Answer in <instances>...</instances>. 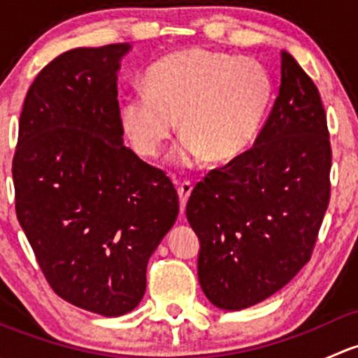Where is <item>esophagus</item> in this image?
<instances>
[{"instance_id": "1", "label": "esophagus", "mask_w": 358, "mask_h": 358, "mask_svg": "<svg viewBox=\"0 0 358 358\" xmlns=\"http://www.w3.org/2000/svg\"><path fill=\"white\" fill-rule=\"evenodd\" d=\"M192 189L194 185L190 182H182L178 183V197H180V211L183 213V209H185V204L187 201H189L190 194H192Z\"/></svg>"}]
</instances>
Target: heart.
I'll list each match as a JSON object with an SVG mask.
<instances>
[{
    "instance_id": "obj_1",
    "label": "heart",
    "mask_w": 358,
    "mask_h": 358,
    "mask_svg": "<svg viewBox=\"0 0 358 358\" xmlns=\"http://www.w3.org/2000/svg\"><path fill=\"white\" fill-rule=\"evenodd\" d=\"M143 88L121 103L126 138L140 156L156 157L178 121L183 142L176 162L192 166L202 156L223 162L243 154L259 133L275 86L259 60L190 48L157 60Z\"/></svg>"
}]
</instances>
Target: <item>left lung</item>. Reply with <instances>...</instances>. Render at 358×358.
Segmentation results:
<instances>
[{
  "label": "left lung",
  "instance_id": "left-lung-1",
  "mask_svg": "<svg viewBox=\"0 0 358 358\" xmlns=\"http://www.w3.org/2000/svg\"><path fill=\"white\" fill-rule=\"evenodd\" d=\"M280 88L251 149L208 173L187 202L197 275L222 310L282 289L308 263L329 204L331 143L319 90L287 52Z\"/></svg>",
  "mask_w": 358,
  "mask_h": 358
}]
</instances>
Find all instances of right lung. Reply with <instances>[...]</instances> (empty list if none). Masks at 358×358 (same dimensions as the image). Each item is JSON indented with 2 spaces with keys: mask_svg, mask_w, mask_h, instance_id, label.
Instances as JSON below:
<instances>
[{
  "mask_svg": "<svg viewBox=\"0 0 358 358\" xmlns=\"http://www.w3.org/2000/svg\"><path fill=\"white\" fill-rule=\"evenodd\" d=\"M129 50H69L43 69L12 166L17 218L48 284L103 317L142 301L147 263L178 216L171 180L122 143L117 72Z\"/></svg>",
  "mask_w": 358,
  "mask_h": 358,
  "instance_id": "add662e5",
  "label": "right lung"
}]
</instances>
